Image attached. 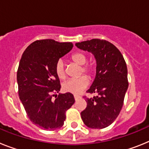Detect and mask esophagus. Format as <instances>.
Here are the masks:
<instances>
[{"mask_svg": "<svg viewBox=\"0 0 149 149\" xmlns=\"http://www.w3.org/2000/svg\"><path fill=\"white\" fill-rule=\"evenodd\" d=\"M80 97H81L79 96V95H74V98H75V100H77L78 99H79Z\"/></svg>", "mask_w": 149, "mask_h": 149, "instance_id": "esophagus-1", "label": "esophagus"}]
</instances>
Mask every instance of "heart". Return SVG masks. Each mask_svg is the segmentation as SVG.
Segmentation results:
<instances>
[{
	"mask_svg": "<svg viewBox=\"0 0 149 149\" xmlns=\"http://www.w3.org/2000/svg\"><path fill=\"white\" fill-rule=\"evenodd\" d=\"M71 61L81 66L80 75L85 74L88 77H91L94 73V67L92 64H85L88 61V56L85 52H77L71 55ZM55 71L57 76L61 79L66 77V67L64 61L59 59L56 61L55 66ZM88 79L85 76H82L77 79H70L64 82L62 85V88L65 92L78 94L82 92L84 89L88 86Z\"/></svg>",
	"mask_w": 149,
	"mask_h": 149,
	"instance_id": "heart-1",
	"label": "heart"
}]
</instances>
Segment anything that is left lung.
<instances>
[{
  "label": "left lung",
  "mask_w": 149,
  "mask_h": 149,
  "mask_svg": "<svg viewBox=\"0 0 149 149\" xmlns=\"http://www.w3.org/2000/svg\"><path fill=\"white\" fill-rule=\"evenodd\" d=\"M76 46L93 53L97 61L96 77L86 92L97 95L83 97L87 107L81 117L90 128H105L116 119L124 104L128 88L126 62L118 49L105 40L92 39Z\"/></svg>",
  "instance_id": "1"
}]
</instances>
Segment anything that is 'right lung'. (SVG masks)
Wrapping results in <instances>:
<instances>
[{"label": "right lung", "mask_w": 149, "mask_h": 149, "mask_svg": "<svg viewBox=\"0 0 149 149\" xmlns=\"http://www.w3.org/2000/svg\"><path fill=\"white\" fill-rule=\"evenodd\" d=\"M73 47L72 42L38 40L30 44L21 58L17 71L19 98L29 119L41 129L61 127L66 112L75 103L71 93L56 95L61 84L55 71L57 61Z\"/></svg>", "instance_id": "right-lung-1"}]
</instances>
